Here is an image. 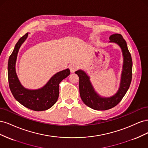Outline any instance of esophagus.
I'll list each match as a JSON object with an SVG mask.
<instances>
[{
  "instance_id": "1",
  "label": "esophagus",
  "mask_w": 148,
  "mask_h": 148,
  "mask_svg": "<svg viewBox=\"0 0 148 148\" xmlns=\"http://www.w3.org/2000/svg\"><path fill=\"white\" fill-rule=\"evenodd\" d=\"M69 69L70 70V71L71 73H73L78 69V66L75 64H71L69 66Z\"/></svg>"
}]
</instances>
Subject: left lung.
<instances>
[{"label":"left lung","instance_id":"left-lung-1","mask_svg":"<svg viewBox=\"0 0 148 148\" xmlns=\"http://www.w3.org/2000/svg\"><path fill=\"white\" fill-rule=\"evenodd\" d=\"M109 39L110 42L117 44L120 47L123 56L120 88L115 95L110 97H101L94 89L87 74L81 70L75 71L79 77V94L83 102L89 107L97 110H108L117 106L128 91L132 78V59L126 41L120 34L111 35Z\"/></svg>","mask_w":148,"mask_h":148}]
</instances>
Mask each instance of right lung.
Returning a JSON list of instances; mask_svg holds the SVG:
<instances>
[{"instance_id": "1", "label": "right lung", "mask_w": 148, "mask_h": 148, "mask_svg": "<svg viewBox=\"0 0 148 148\" xmlns=\"http://www.w3.org/2000/svg\"><path fill=\"white\" fill-rule=\"evenodd\" d=\"M28 36L26 33L17 42L8 62V79L10 89L15 99L25 107L34 111H42L56 104L59 95V83L70 74L69 69L55 74L42 88L30 90L21 84L15 71L18 52Z\"/></svg>"}]
</instances>
